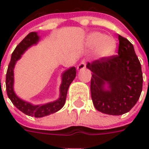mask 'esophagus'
Returning a JSON list of instances; mask_svg holds the SVG:
<instances>
[{
	"label": "esophagus",
	"mask_w": 149,
	"mask_h": 149,
	"mask_svg": "<svg viewBox=\"0 0 149 149\" xmlns=\"http://www.w3.org/2000/svg\"><path fill=\"white\" fill-rule=\"evenodd\" d=\"M86 61L84 60V59H83V60H82L81 62L79 63V64L78 65V66H77V70H79V71L84 70V69L86 68Z\"/></svg>",
	"instance_id": "obj_1"
}]
</instances>
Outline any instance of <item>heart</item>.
<instances>
[{
  "instance_id": "obj_1",
  "label": "heart",
  "mask_w": 149,
  "mask_h": 149,
  "mask_svg": "<svg viewBox=\"0 0 149 149\" xmlns=\"http://www.w3.org/2000/svg\"><path fill=\"white\" fill-rule=\"evenodd\" d=\"M88 44L94 47V52L99 58H108L114 53L117 49V42L113 37L104 36L103 33L95 31L87 37Z\"/></svg>"
}]
</instances>
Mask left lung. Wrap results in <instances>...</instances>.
I'll return each mask as SVG.
<instances>
[{"label": "left lung", "instance_id": "1", "mask_svg": "<svg viewBox=\"0 0 149 149\" xmlns=\"http://www.w3.org/2000/svg\"><path fill=\"white\" fill-rule=\"evenodd\" d=\"M118 55L88 63L91 98L95 108L110 115L128 112L139 100L143 84L141 63L132 43L118 36ZM105 82L109 90L104 89Z\"/></svg>", "mask_w": 149, "mask_h": 149}]
</instances>
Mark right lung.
I'll use <instances>...</instances> for the list:
<instances>
[{
	"instance_id": "1",
	"label": "right lung",
	"mask_w": 149,
	"mask_h": 149,
	"mask_svg": "<svg viewBox=\"0 0 149 149\" xmlns=\"http://www.w3.org/2000/svg\"><path fill=\"white\" fill-rule=\"evenodd\" d=\"M38 38H39L37 36L36 32H31L17 45V47L15 48L11 55L10 62L8 65V71L6 74V91L10 101L22 112L27 115L35 117V118H42V117L49 115L51 113L59 111L64 106L69 86L76 77V73H77V70L75 67L70 68L63 73L62 84L60 86V97L56 101L51 102L44 105L34 106L32 104L27 103L17 97L13 90L14 67L16 61L19 59L23 52L31 45L36 44V42L38 41Z\"/></svg>"
}]
</instances>
